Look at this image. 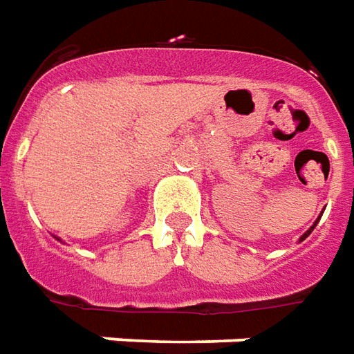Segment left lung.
Here are the masks:
<instances>
[{"mask_svg":"<svg viewBox=\"0 0 354 354\" xmlns=\"http://www.w3.org/2000/svg\"><path fill=\"white\" fill-rule=\"evenodd\" d=\"M322 214H324V212H322ZM322 214H320V216H318V219H316V221H314V223H312V225H310V227H308V229H306V231H304V233H303V235H301V239H299V241H301V243H303V241H304V239H306V237H308V235H310V233H312V231H314V227H316V225H318V221H320V218H322Z\"/></svg>","mask_w":354,"mask_h":354,"instance_id":"1","label":"left lung"}]
</instances>
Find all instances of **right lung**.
I'll return each mask as SVG.
<instances>
[{"label": "right lung", "instance_id": "obj_1", "mask_svg": "<svg viewBox=\"0 0 354 354\" xmlns=\"http://www.w3.org/2000/svg\"><path fill=\"white\" fill-rule=\"evenodd\" d=\"M55 239H57V241H61V239H59V237H55Z\"/></svg>", "mask_w": 354, "mask_h": 354}]
</instances>
